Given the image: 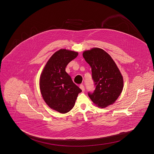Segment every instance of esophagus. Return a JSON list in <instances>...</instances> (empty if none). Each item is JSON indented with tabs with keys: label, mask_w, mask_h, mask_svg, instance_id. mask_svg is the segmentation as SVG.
<instances>
[{
	"label": "esophagus",
	"mask_w": 154,
	"mask_h": 154,
	"mask_svg": "<svg viewBox=\"0 0 154 154\" xmlns=\"http://www.w3.org/2000/svg\"><path fill=\"white\" fill-rule=\"evenodd\" d=\"M80 88L82 90V91H85V87H84V85L81 84L80 85Z\"/></svg>",
	"instance_id": "obj_1"
}]
</instances>
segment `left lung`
I'll use <instances>...</instances> for the list:
<instances>
[{"label":"left lung","instance_id":"obj_1","mask_svg":"<svg viewBox=\"0 0 154 154\" xmlns=\"http://www.w3.org/2000/svg\"><path fill=\"white\" fill-rule=\"evenodd\" d=\"M91 67L95 89L88 92L91 100L97 107L105 108L116 102L124 87L122 75L115 62L103 50L93 48L82 54Z\"/></svg>","mask_w":154,"mask_h":154}]
</instances>
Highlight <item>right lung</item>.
<instances>
[{
  "label": "right lung",
  "instance_id": "obj_1",
  "mask_svg": "<svg viewBox=\"0 0 154 154\" xmlns=\"http://www.w3.org/2000/svg\"><path fill=\"white\" fill-rule=\"evenodd\" d=\"M77 52L60 49L47 62L40 77V89L45 102L52 109L65 114L73 109L82 91L65 71L68 63L78 56Z\"/></svg>",
  "mask_w": 154,
  "mask_h": 154
}]
</instances>
